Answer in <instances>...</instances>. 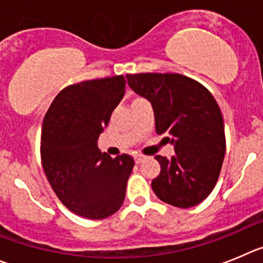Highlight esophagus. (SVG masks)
Returning <instances> with one entry per match:
<instances>
[{
    "instance_id": "34e87169",
    "label": "esophagus",
    "mask_w": 263,
    "mask_h": 263,
    "mask_svg": "<svg viewBox=\"0 0 263 263\" xmlns=\"http://www.w3.org/2000/svg\"><path fill=\"white\" fill-rule=\"evenodd\" d=\"M144 158H145V156L141 155V153H136V155H135V161H136V164H140Z\"/></svg>"
}]
</instances>
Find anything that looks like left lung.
Segmentation results:
<instances>
[{
  "label": "left lung",
  "mask_w": 263,
  "mask_h": 263,
  "mask_svg": "<svg viewBox=\"0 0 263 263\" xmlns=\"http://www.w3.org/2000/svg\"><path fill=\"white\" fill-rule=\"evenodd\" d=\"M129 87L152 103L156 132L174 145L152 181L158 199L174 207L199 204L214 190L226 155L224 122L207 87L178 73L127 74Z\"/></svg>",
  "instance_id": "obj_1"
}]
</instances>
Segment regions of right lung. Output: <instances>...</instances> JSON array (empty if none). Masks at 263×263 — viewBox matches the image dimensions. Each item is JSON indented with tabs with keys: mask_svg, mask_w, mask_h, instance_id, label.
Listing matches in <instances>:
<instances>
[{
	"mask_svg": "<svg viewBox=\"0 0 263 263\" xmlns=\"http://www.w3.org/2000/svg\"><path fill=\"white\" fill-rule=\"evenodd\" d=\"M126 93L124 76L68 85L49 106L40 158L60 202L82 217L101 220L122 207L134 157L102 153L97 139Z\"/></svg>",
	"mask_w": 263,
	"mask_h": 263,
	"instance_id": "obj_1",
	"label": "right lung"
}]
</instances>
